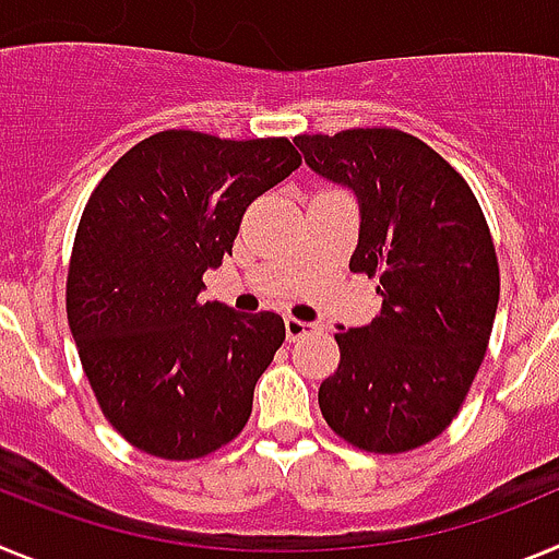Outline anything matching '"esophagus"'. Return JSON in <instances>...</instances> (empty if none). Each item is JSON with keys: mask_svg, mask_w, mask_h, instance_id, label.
Returning <instances> with one entry per match:
<instances>
[{"mask_svg": "<svg viewBox=\"0 0 559 559\" xmlns=\"http://www.w3.org/2000/svg\"><path fill=\"white\" fill-rule=\"evenodd\" d=\"M310 330H313V324L302 322V319H294V316H288V319H285V335H288V341L302 338V335H308Z\"/></svg>", "mask_w": 559, "mask_h": 559, "instance_id": "34e87169", "label": "esophagus"}]
</instances>
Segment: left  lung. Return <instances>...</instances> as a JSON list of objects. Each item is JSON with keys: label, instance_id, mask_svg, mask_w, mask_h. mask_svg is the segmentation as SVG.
<instances>
[{"label": "left lung", "instance_id": "left-lung-1", "mask_svg": "<svg viewBox=\"0 0 559 559\" xmlns=\"http://www.w3.org/2000/svg\"><path fill=\"white\" fill-rule=\"evenodd\" d=\"M313 173L358 199L349 271L378 276L380 316L335 333L319 386L328 426L369 453L426 445L451 426L481 367L498 308V257L467 181L397 128L302 133Z\"/></svg>", "mask_w": 559, "mask_h": 559}]
</instances>
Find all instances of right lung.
Returning <instances> with one entry per match:
<instances>
[{"mask_svg":"<svg viewBox=\"0 0 559 559\" xmlns=\"http://www.w3.org/2000/svg\"><path fill=\"white\" fill-rule=\"evenodd\" d=\"M302 165L285 136L159 131L114 162L78 226L67 319L103 414L133 448L201 459L243 431L283 316L199 302L243 212Z\"/></svg>","mask_w":559,"mask_h":559,"instance_id":"1","label":"right lung"}]
</instances>
